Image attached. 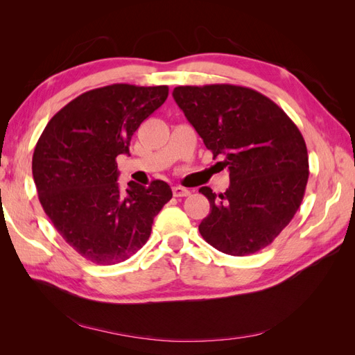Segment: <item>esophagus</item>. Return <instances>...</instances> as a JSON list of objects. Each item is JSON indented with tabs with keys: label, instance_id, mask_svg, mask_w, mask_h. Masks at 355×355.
Wrapping results in <instances>:
<instances>
[{
	"label": "esophagus",
	"instance_id": "obj_1",
	"mask_svg": "<svg viewBox=\"0 0 355 355\" xmlns=\"http://www.w3.org/2000/svg\"><path fill=\"white\" fill-rule=\"evenodd\" d=\"M191 194L189 189L184 188V187H173V196L175 197H188Z\"/></svg>",
	"mask_w": 355,
	"mask_h": 355
}]
</instances>
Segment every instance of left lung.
Wrapping results in <instances>:
<instances>
[{"instance_id":"obj_1","label":"left lung","mask_w":355,"mask_h":355,"mask_svg":"<svg viewBox=\"0 0 355 355\" xmlns=\"http://www.w3.org/2000/svg\"><path fill=\"white\" fill-rule=\"evenodd\" d=\"M173 98L213 158L230 170L219 196L200 188L210 213L200 234L214 249L247 256L265 249L293 219L309 176L296 124L270 98L232 84L179 85Z\"/></svg>"}]
</instances>
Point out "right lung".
I'll list each match as a JSON object with an SVG mask.
<instances>
[{
    "instance_id": "add662e5",
    "label": "right lung",
    "mask_w": 355,
    "mask_h": 355,
    "mask_svg": "<svg viewBox=\"0 0 355 355\" xmlns=\"http://www.w3.org/2000/svg\"><path fill=\"white\" fill-rule=\"evenodd\" d=\"M167 85L112 84L80 94L51 118L32 157L38 198L72 249L98 265L128 259L148 241L173 197L164 180L118 185L116 157L163 105Z\"/></svg>"
}]
</instances>
